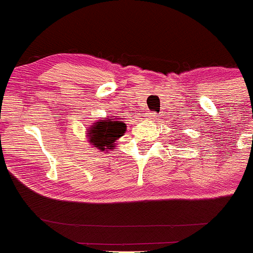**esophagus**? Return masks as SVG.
<instances>
[{"label":"esophagus","mask_w":253,"mask_h":253,"mask_svg":"<svg viewBox=\"0 0 253 253\" xmlns=\"http://www.w3.org/2000/svg\"><path fill=\"white\" fill-rule=\"evenodd\" d=\"M146 118L148 120H154L156 118H157V115H156V113H153V111H149V113H147Z\"/></svg>","instance_id":"obj_1"}]
</instances>
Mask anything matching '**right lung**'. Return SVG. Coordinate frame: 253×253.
<instances>
[{
	"label": "right lung",
	"mask_w": 253,
	"mask_h": 253,
	"mask_svg": "<svg viewBox=\"0 0 253 253\" xmlns=\"http://www.w3.org/2000/svg\"><path fill=\"white\" fill-rule=\"evenodd\" d=\"M120 119L122 118H116V119L109 118L106 120L93 123L92 126L87 130L88 142L101 152L114 149L116 140L124 135L126 130V125Z\"/></svg>",
	"instance_id": "1"
}]
</instances>
